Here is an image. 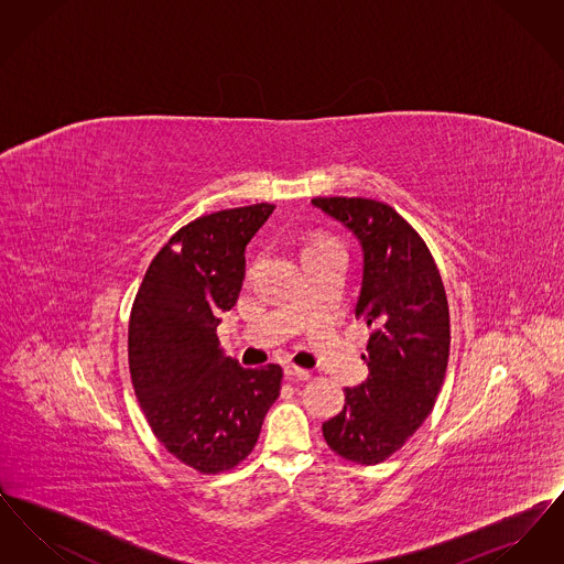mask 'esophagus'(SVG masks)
Returning a JSON list of instances; mask_svg holds the SVG:
<instances>
[{"label":"esophagus","instance_id":"obj_1","mask_svg":"<svg viewBox=\"0 0 564 564\" xmlns=\"http://www.w3.org/2000/svg\"><path fill=\"white\" fill-rule=\"evenodd\" d=\"M283 372H285V376H288L290 380H311V378H313V375H311L308 370L297 368L294 364H288V366L283 368Z\"/></svg>","mask_w":564,"mask_h":564}]
</instances>
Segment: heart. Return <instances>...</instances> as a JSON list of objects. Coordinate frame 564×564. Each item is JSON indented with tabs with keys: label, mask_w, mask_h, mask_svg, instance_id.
Segmentation results:
<instances>
[{
	"label": "heart",
	"mask_w": 564,
	"mask_h": 564,
	"mask_svg": "<svg viewBox=\"0 0 564 564\" xmlns=\"http://www.w3.org/2000/svg\"><path fill=\"white\" fill-rule=\"evenodd\" d=\"M325 245H336V242H334V241L311 242V245H306V249H304V253H306V251H313V249H319V247H325Z\"/></svg>",
	"instance_id": "obj_1"
}]
</instances>
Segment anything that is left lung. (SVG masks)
I'll return each instance as SVG.
<instances>
[{
    "instance_id": "left-lung-1",
    "label": "left lung",
    "mask_w": 564,
    "mask_h": 564,
    "mask_svg": "<svg viewBox=\"0 0 564 564\" xmlns=\"http://www.w3.org/2000/svg\"><path fill=\"white\" fill-rule=\"evenodd\" d=\"M311 203L359 242L355 315L375 327L364 355L370 375L345 391V408L323 423V437L336 455L376 465L425 423L442 389L451 350L446 292L427 245L389 205L345 196Z\"/></svg>"
}]
</instances>
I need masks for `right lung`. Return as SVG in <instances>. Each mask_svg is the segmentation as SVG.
Returning a JSON list of instances; mask_svg holds the SVG:
<instances>
[{"mask_svg": "<svg viewBox=\"0 0 564 564\" xmlns=\"http://www.w3.org/2000/svg\"><path fill=\"white\" fill-rule=\"evenodd\" d=\"M274 205L198 217L152 260L134 297L129 366L134 393L162 446L200 474L239 465L279 398L276 364L242 368L217 340L219 313L237 304L245 249Z\"/></svg>", "mask_w": 564, "mask_h": 564, "instance_id": "obj_1", "label": "right lung"}]
</instances>
